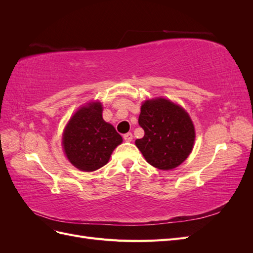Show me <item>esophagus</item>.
<instances>
[{"label":"esophagus","instance_id":"1","mask_svg":"<svg viewBox=\"0 0 253 253\" xmlns=\"http://www.w3.org/2000/svg\"><path fill=\"white\" fill-rule=\"evenodd\" d=\"M124 138H125V140L127 141V142L132 141V140H133V134H132V133H126V134L124 135Z\"/></svg>","mask_w":253,"mask_h":253}]
</instances>
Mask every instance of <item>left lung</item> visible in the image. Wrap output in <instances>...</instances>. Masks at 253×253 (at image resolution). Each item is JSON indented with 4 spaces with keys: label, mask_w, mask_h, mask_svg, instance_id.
I'll return each mask as SVG.
<instances>
[{
    "label": "left lung",
    "mask_w": 253,
    "mask_h": 253,
    "mask_svg": "<svg viewBox=\"0 0 253 253\" xmlns=\"http://www.w3.org/2000/svg\"><path fill=\"white\" fill-rule=\"evenodd\" d=\"M138 124L144 136L135 141L147 162L160 170L182 164L193 149L195 131L187 112L164 98L141 105Z\"/></svg>",
    "instance_id": "obj_1"
}]
</instances>
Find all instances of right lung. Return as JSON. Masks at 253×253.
Segmentation results:
<instances>
[{
  "label": "right lung",
  "instance_id": "obj_1",
  "mask_svg": "<svg viewBox=\"0 0 253 253\" xmlns=\"http://www.w3.org/2000/svg\"><path fill=\"white\" fill-rule=\"evenodd\" d=\"M62 139L68 160L85 172L108 164L114 149L122 142L115 127L103 120L100 102L90 103L76 112Z\"/></svg>",
  "mask_w": 253,
  "mask_h": 253
}]
</instances>
